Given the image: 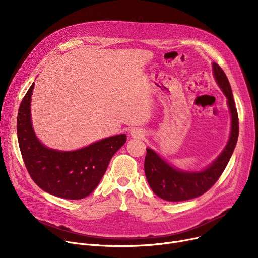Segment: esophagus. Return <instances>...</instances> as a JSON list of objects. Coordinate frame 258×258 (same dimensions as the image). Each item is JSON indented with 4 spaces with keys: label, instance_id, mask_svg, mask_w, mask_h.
<instances>
[{
    "label": "esophagus",
    "instance_id": "esophagus-1",
    "mask_svg": "<svg viewBox=\"0 0 258 258\" xmlns=\"http://www.w3.org/2000/svg\"><path fill=\"white\" fill-rule=\"evenodd\" d=\"M132 135H134V136H136V135H138V136H140L141 134H139V133H137V132H133V134Z\"/></svg>",
    "mask_w": 258,
    "mask_h": 258
}]
</instances>
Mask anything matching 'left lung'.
Wrapping results in <instances>:
<instances>
[{"instance_id": "1", "label": "left lung", "mask_w": 258, "mask_h": 258, "mask_svg": "<svg viewBox=\"0 0 258 258\" xmlns=\"http://www.w3.org/2000/svg\"><path fill=\"white\" fill-rule=\"evenodd\" d=\"M213 74L228 99L231 113V134L224 152L213 163L203 171H181L168 165L153 150L147 148L144 170L148 184L161 199L169 202H181L198 198L208 191L220 179L231 158L238 138V115L229 80L222 68L213 62Z\"/></svg>"}]
</instances>
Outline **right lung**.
<instances>
[{
	"mask_svg": "<svg viewBox=\"0 0 258 258\" xmlns=\"http://www.w3.org/2000/svg\"><path fill=\"white\" fill-rule=\"evenodd\" d=\"M34 83L24 96L18 113L17 132L25 166L34 183L46 192L67 200L89 196L99 184L108 163L126 141L125 134L102 139L74 152H58L36 138L30 118Z\"/></svg>",
	"mask_w": 258,
	"mask_h": 258,
	"instance_id": "obj_1",
	"label": "right lung"
}]
</instances>
